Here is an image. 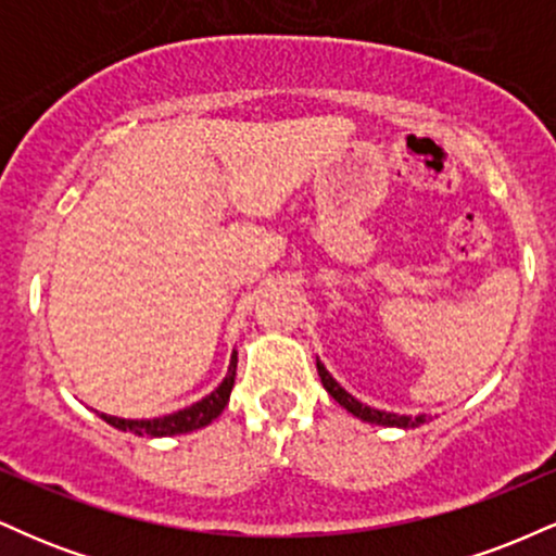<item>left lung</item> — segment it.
<instances>
[{
	"instance_id": "8db88e82",
	"label": "left lung",
	"mask_w": 556,
	"mask_h": 556,
	"mask_svg": "<svg viewBox=\"0 0 556 556\" xmlns=\"http://www.w3.org/2000/svg\"><path fill=\"white\" fill-rule=\"evenodd\" d=\"M316 368H318V376H321V384L327 392L334 397L340 405L344 407L348 413H353L355 418L366 420V424H379V426H397V429H416V426L426 424V416H397V413H384V410H374V407L363 405V402H358L353 397V394H348L344 389L337 384L334 379H331L327 368H324L321 361H316Z\"/></svg>"
}]
</instances>
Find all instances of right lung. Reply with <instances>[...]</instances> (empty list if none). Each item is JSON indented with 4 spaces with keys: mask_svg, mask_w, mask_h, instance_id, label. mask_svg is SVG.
<instances>
[{
    "mask_svg": "<svg viewBox=\"0 0 556 556\" xmlns=\"http://www.w3.org/2000/svg\"><path fill=\"white\" fill-rule=\"evenodd\" d=\"M235 374H238V355H232L225 381H222V384L216 387L208 397L195 402V405L185 407V410L169 413V416L151 418V420H127V418L106 416V413H101V418H104L106 424H112L114 429L132 431V433H138V437H175V433H188V431L203 429V426L212 424V420L227 407L229 392H232V387H235Z\"/></svg>",
    "mask_w": 556,
    "mask_h": 556,
    "instance_id": "1",
    "label": "right lung"
}]
</instances>
